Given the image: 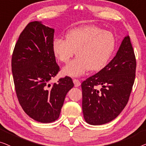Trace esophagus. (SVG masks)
I'll return each mask as SVG.
<instances>
[{
    "label": "esophagus",
    "instance_id": "34e87169",
    "mask_svg": "<svg viewBox=\"0 0 146 146\" xmlns=\"http://www.w3.org/2000/svg\"><path fill=\"white\" fill-rule=\"evenodd\" d=\"M73 83L75 87H78L81 85V82H80L79 80L78 79H73Z\"/></svg>",
    "mask_w": 146,
    "mask_h": 146
}]
</instances>
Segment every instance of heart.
<instances>
[{"instance_id":"1","label":"heart","mask_w":146,"mask_h":146,"mask_svg":"<svg viewBox=\"0 0 146 146\" xmlns=\"http://www.w3.org/2000/svg\"><path fill=\"white\" fill-rule=\"evenodd\" d=\"M116 40L110 31L94 26H84L69 30L65 40L53 41L52 51L57 60L66 63L74 54L77 57L63 67L61 73L69 77H79L88 71L98 72L111 59Z\"/></svg>"}]
</instances>
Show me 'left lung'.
Here are the masks:
<instances>
[{
	"mask_svg": "<svg viewBox=\"0 0 146 146\" xmlns=\"http://www.w3.org/2000/svg\"><path fill=\"white\" fill-rule=\"evenodd\" d=\"M136 61L128 35L108 64L81 84L82 108L88 124L101 125L113 120L128 103L135 77ZM102 87L100 90L97 87Z\"/></svg>",
	"mask_w": 146,
	"mask_h": 146,
	"instance_id": "left-lung-1",
	"label": "left lung"
}]
</instances>
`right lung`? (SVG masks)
<instances>
[{
  "label": "right lung",
  "mask_w": 146,
  "mask_h": 146,
  "mask_svg": "<svg viewBox=\"0 0 146 146\" xmlns=\"http://www.w3.org/2000/svg\"><path fill=\"white\" fill-rule=\"evenodd\" d=\"M54 29L30 22L20 34L12 57L16 95L24 111L34 120L50 123L59 118L67 93L74 86L69 77L49 83L59 67L52 51Z\"/></svg>",
  "instance_id": "1"
}]
</instances>
